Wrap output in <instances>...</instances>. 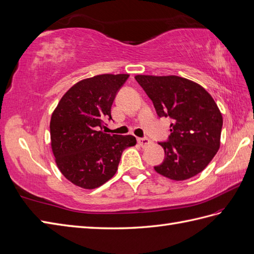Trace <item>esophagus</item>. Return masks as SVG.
Instances as JSON below:
<instances>
[{"instance_id": "1", "label": "esophagus", "mask_w": 254, "mask_h": 254, "mask_svg": "<svg viewBox=\"0 0 254 254\" xmlns=\"http://www.w3.org/2000/svg\"><path fill=\"white\" fill-rule=\"evenodd\" d=\"M137 141H138V143H139L141 146H146V145H148V144L151 143V140L148 139V138H146V137L138 138Z\"/></svg>"}]
</instances>
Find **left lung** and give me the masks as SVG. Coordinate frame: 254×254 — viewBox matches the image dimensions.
<instances>
[{
    "label": "left lung",
    "mask_w": 254,
    "mask_h": 254,
    "mask_svg": "<svg viewBox=\"0 0 254 254\" xmlns=\"http://www.w3.org/2000/svg\"><path fill=\"white\" fill-rule=\"evenodd\" d=\"M159 117H170V134L158 142L164 162L154 169L171 180L198 175L218 152L223 119L213 98L200 85L175 75H137Z\"/></svg>",
    "instance_id": "obj_1"
}]
</instances>
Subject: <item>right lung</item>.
<instances>
[{"mask_svg": "<svg viewBox=\"0 0 254 254\" xmlns=\"http://www.w3.org/2000/svg\"><path fill=\"white\" fill-rule=\"evenodd\" d=\"M128 74H102L76 83L61 98L51 120V139L59 170L83 189H96L117 171L125 148L135 144L133 135L102 131L112 120L111 108ZM107 125V124H106Z\"/></svg>", "mask_w": 254, "mask_h": 254, "instance_id": "right-lung-1", "label": "right lung"}]
</instances>
